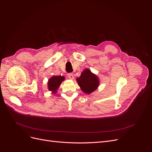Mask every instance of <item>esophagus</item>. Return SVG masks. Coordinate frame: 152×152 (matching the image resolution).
Returning <instances> with one entry per match:
<instances>
[{"mask_svg":"<svg viewBox=\"0 0 152 152\" xmlns=\"http://www.w3.org/2000/svg\"><path fill=\"white\" fill-rule=\"evenodd\" d=\"M67 75H68V77L69 79H74V76H73V73H68Z\"/></svg>","mask_w":152,"mask_h":152,"instance_id":"1","label":"esophagus"}]
</instances>
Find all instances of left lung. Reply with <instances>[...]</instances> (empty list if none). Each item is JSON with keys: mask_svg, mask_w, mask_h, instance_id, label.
<instances>
[{"mask_svg": "<svg viewBox=\"0 0 152 152\" xmlns=\"http://www.w3.org/2000/svg\"><path fill=\"white\" fill-rule=\"evenodd\" d=\"M77 81L81 88V90L86 94H91L96 90L99 85V79L97 76L92 73L88 69H85L79 77L77 78Z\"/></svg>", "mask_w": 152, "mask_h": 152, "instance_id": "obj_1", "label": "left lung"}]
</instances>
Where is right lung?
<instances>
[{"label":"right lung","mask_w":152,"mask_h":152,"mask_svg":"<svg viewBox=\"0 0 152 152\" xmlns=\"http://www.w3.org/2000/svg\"><path fill=\"white\" fill-rule=\"evenodd\" d=\"M64 79H65V77L61 76H52L48 81L49 90L50 91H52L53 93L57 92V90L58 89L60 84Z\"/></svg>","instance_id":"add662e5"}]
</instances>
